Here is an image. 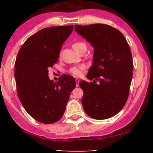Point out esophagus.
I'll list each match as a JSON object with an SVG mask.
<instances>
[{
    "instance_id": "1",
    "label": "esophagus",
    "mask_w": 153,
    "mask_h": 153,
    "mask_svg": "<svg viewBox=\"0 0 153 153\" xmlns=\"http://www.w3.org/2000/svg\"><path fill=\"white\" fill-rule=\"evenodd\" d=\"M76 86H77V87H78V86H79V79L78 78H76Z\"/></svg>"
}]
</instances>
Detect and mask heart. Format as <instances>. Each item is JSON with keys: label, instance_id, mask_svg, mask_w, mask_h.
<instances>
[{"label": "heart", "instance_id": "heart-1", "mask_svg": "<svg viewBox=\"0 0 153 153\" xmlns=\"http://www.w3.org/2000/svg\"><path fill=\"white\" fill-rule=\"evenodd\" d=\"M72 47H73L74 50H77V49L82 48V47H86V45L85 43H82V42H77V43H75ZM84 68V66H80V67H78V68L74 67V68L70 69L69 72H70L71 74L74 75V76H79L80 75L82 74V70Z\"/></svg>", "mask_w": 153, "mask_h": 153}]
</instances>
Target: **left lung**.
I'll return each mask as SVG.
<instances>
[{
	"label": "left lung",
	"mask_w": 153,
	"mask_h": 153,
	"mask_svg": "<svg viewBox=\"0 0 153 153\" xmlns=\"http://www.w3.org/2000/svg\"><path fill=\"white\" fill-rule=\"evenodd\" d=\"M75 30L94 51L87 78L95 84L84 80L79 84L84 91L83 108L96 120L112 117L123 109L128 97L133 69L128 44L123 33L106 25H76Z\"/></svg>",
	"instance_id": "1"
}]
</instances>
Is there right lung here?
Instances as JSON below:
<instances>
[{
	"mask_svg": "<svg viewBox=\"0 0 153 153\" xmlns=\"http://www.w3.org/2000/svg\"><path fill=\"white\" fill-rule=\"evenodd\" d=\"M74 26L50 27L29 37L21 48L15 65L19 98L27 112L44 124L62 117L76 80L69 75L50 80L49 68L57 63L62 45Z\"/></svg>",
	"mask_w": 153,
	"mask_h": 153,
	"instance_id": "add662e5",
	"label": "right lung"
}]
</instances>
